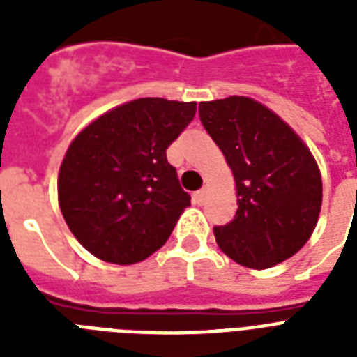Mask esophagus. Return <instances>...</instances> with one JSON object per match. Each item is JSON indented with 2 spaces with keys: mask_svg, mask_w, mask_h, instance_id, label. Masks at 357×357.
<instances>
[{
  "mask_svg": "<svg viewBox=\"0 0 357 357\" xmlns=\"http://www.w3.org/2000/svg\"><path fill=\"white\" fill-rule=\"evenodd\" d=\"M206 198H207V187L200 189L195 195V202H196V204H200V206H202V204H204V202H206Z\"/></svg>",
  "mask_w": 357,
  "mask_h": 357,
  "instance_id": "esophagus-1",
  "label": "esophagus"
}]
</instances>
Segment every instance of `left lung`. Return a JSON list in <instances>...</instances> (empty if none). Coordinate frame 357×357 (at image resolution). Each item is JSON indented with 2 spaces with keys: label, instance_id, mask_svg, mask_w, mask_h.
Here are the masks:
<instances>
[{
  "label": "left lung",
  "instance_id": "8db88e82",
  "mask_svg": "<svg viewBox=\"0 0 357 357\" xmlns=\"http://www.w3.org/2000/svg\"><path fill=\"white\" fill-rule=\"evenodd\" d=\"M200 120L231 168L237 213L213 229L218 248L255 271L293 257L315 231L322 178L298 133L248 96L200 103Z\"/></svg>",
  "mask_w": 357,
  "mask_h": 357
}]
</instances>
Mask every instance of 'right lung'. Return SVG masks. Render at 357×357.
Instances as JSON below:
<instances>
[{"label": "right lung", "instance_id": "right-lung-1", "mask_svg": "<svg viewBox=\"0 0 357 357\" xmlns=\"http://www.w3.org/2000/svg\"><path fill=\"white\" fill-rule=\"evenodd\" d=\"M196 102L139 98L100 114L70 142L59 168V207L98 259L144 261L190 206L167 148L195 119Z\"/></svg>", "mask_w": 357, "mask_h": 357}]
</instances>
